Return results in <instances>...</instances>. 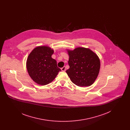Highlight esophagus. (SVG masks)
<instances>
[{
    "mask_svg": "<svg viewBox=\"0 0 130 130\" xmlns=\"http://www.w3.org/2000/svg\"><path fill=\"white\" fill-rule=\"evenodd\" d=\"M61 71H63V72H64V71H65V70H66V67H65V66H64V67H63L62 68H61Z\"/></svg>",
    "mask_w": 130,
    "mask_h": 130,
    "instance_id": "34e87169",
    "label": "esophagus"
}]
</instances>
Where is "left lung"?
Returning a JSON list of instances; mask_svg holds the SVG:
<instances>
[{
    "label": "left lung",
    "mask_w": 130,
    "mask_h": 130,
    "mask_svg": "<svg viewBox=\"0 0 130 130\" xmlns=\"http://www.w3.org/2000/svg\"><path fill=\"white\" fill-rule=\"evenodd\" d=\"M70 68L66 72L71 80L77 86H91L99 74L100 63L99 57L88 48L79 47L68 51Z\"/></svg>",
    "instance_id": "1"
}]
</instances>
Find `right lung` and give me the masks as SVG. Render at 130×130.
I'll list each match as a JSON object with an SVG mask.
<instances>
[{
	"mask_svg": "<svg viewBox=\"0 0 130 130\" xmlns=\"http://www.w3.org/2000/svg\"><path fill=\"white\" fill-rule=\"evenodd\" d=\"M54 50L47 46H38L28 56L26 67L31 79L37 84L45 85L56 78L61 69L52 58Z\"/></svg>",
	"mask_w": 130,
	"mask_h": 130,
	"instance_id": "add662e5",
	"label": "right lung"
}]
</instances>
